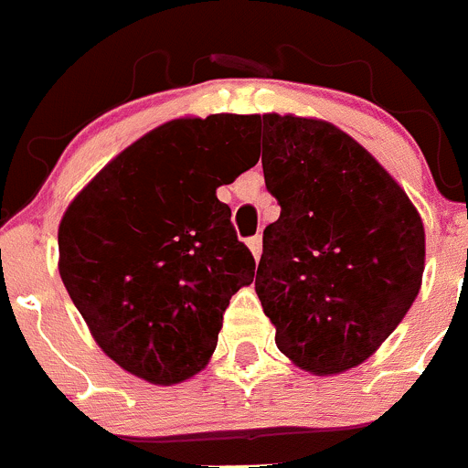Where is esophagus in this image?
<instances>
[{
  "mask_svg": "<svg viewBox=\"0 0 468 468\" xmlns=\"http://www.w3.org/2000/svg\"><path fill=\"white\" fill-rule=\"evenodd\" d=\"M247 244H249V249H251L253 258H261V253H262V238H261V235H253V238H249Z\"/></svg>",
  "mask_w": 468,
  "mask_h": 468,
  "instance_id": "obj_1",
  "label": "esophagus"
}]
</instances>
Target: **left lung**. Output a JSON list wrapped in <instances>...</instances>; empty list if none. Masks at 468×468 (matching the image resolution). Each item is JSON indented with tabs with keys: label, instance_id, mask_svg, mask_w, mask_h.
<instances>
[{
	"label": "left lung",
	"instance_id": "obj_1",
	"mask_svg": "<svg viewBox=\"0 0 468 468\" xmlns=\"http://www.w3.org/2000/svg\"><path fill=\"white\" fill-rule=\"evenodd\" d=\"M262 171L281 217L262 233L256 294L276 347L320 378L356 368L393 334L425 270L419 210L334 123L258 116Z\"/></svg>",
	"mask_w": 468,
	"mask_h": 468
}]
</instances>
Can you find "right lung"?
I'll return each mask as SVG.
<instances>
[{
  "mask_svg": "<svg viewBox=\"0 0 468 468\" xmlns=\"http://www.w3.org/2000/svg\"><path fill=\"white\" fill-rule=\"evenodd\" d=\"M256 113L183 116L113 157L58 224V274L104 355L171 387L201 373L251 251L217 198L258 162Z\"/></svg>",
  "mask_w": 468,
  "mask_h": 468,
  "instance_id": "1",
  "label": "right lung"
}]
</instances>
